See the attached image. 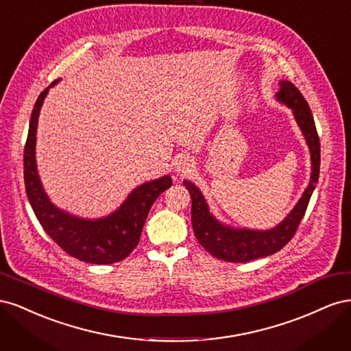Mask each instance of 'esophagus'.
<instances>
[{
    "label": "esophagus",
    "mask_w": 351,
    "mask_h": 351,
    "mask_svg": "<svg viewBox=\"0 0 351 351\" xmlns=\"http://www.w3.org/2000/svg\"><path fill=\"white\" fill-rule=\"evenodd\" d=\"M195 168V161L187 155H182L176 159V173L178 176H186Z\"/></svg>",
    "instance_id": "34e87169"
}]
</instances>
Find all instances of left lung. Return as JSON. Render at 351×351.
Wrapping results in <instances>:
<instances>
[{
    "instance_id": "obj_1",
    "label": "left lung",
    "mask_w": 351,
    "mask_h": 351,
    "mask_svg": "<svg viewBox=\"0 0 351 351\" xmlns=\"http://www.w3.org/2000/svg\"><path fill=\"white\" fill-rule=\"evenodd\" d=\"M277 99L291 108L294 119L304 136L306 143L309 146L312 159L309 186L306 187L303 196L297 202L293 210L277 227L271 230H247L232 228L222 224L210 214L209 206L204 195L200 193V190L189 180L183 182L189 190L190 197H192V224L197 241L212 256L226 262H249L253 259L269 256V254L281 250L291 240L297 227H299L307 205H309L317 178H319L321 143L309 104L306 102L300 90L289 80L280 82Z\"/></svg>"
}]
</instances>
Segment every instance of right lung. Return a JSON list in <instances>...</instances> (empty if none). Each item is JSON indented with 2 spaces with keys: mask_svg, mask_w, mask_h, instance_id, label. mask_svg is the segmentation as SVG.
<instances>
[{
  "mask_svg": "<svg viewBox=\"0 0 351 351\" xmlns=\"http://www.w3.org/2000/svg\"><path fill=\"white\" fill-rule=\"evenodd\" d=\"M57 82L40 92L29 121L23 155L27 199L47 234L70 256L97 265L120 262L137 246L151 206L159 195L171 187L173 180L169 176H164L141 184L127 196L119 209L98 219L79 218L57 208L42 187L35 159L38 117L49 88Z\"/></svg>",
  "mask_w": 351,
  "mask_h": 351,
  "instance_id": "1",
  "label": "right lung"
}]
</instances>
